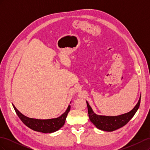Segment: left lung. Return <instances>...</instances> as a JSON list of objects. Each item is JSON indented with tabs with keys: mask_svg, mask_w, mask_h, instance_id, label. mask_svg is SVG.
I'll use <instances>...</instances> for the list:
<instances>
[{
	"mask_svg": "<svg viewBox=\"0 0 150 150\" xmlns=\"http://www.w3.org/2000/svg\"><path fill=\"white\" fill-rule=\"evenodd\" d=\"M141 101V96L137 105L132 110L126 114L121 115L117 116H99L93 111L89 105L88 103L86 101L88 106V115L90 121L96 126L97 128L106 131H113L119 129L121 127L126 125L132 118L138 109L139 107Z\"/></svg>",
	"mask_w": 150,
	"mask_h": 150,
	"instance_id": "obj_1",
	"label": "left lung"
}]
</instances>
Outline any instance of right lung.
<instances>
[{
	"label": "right lung",
	"mask_w": 150,
	"mask_h": 150,
	"mask_svg": "<svg viewBox=\"0 0 150 150\" xmlns=\"http://www.w3.org/2000/svg\"><path fill=\"white\" fill-rule=\"evenodd\" d=\"M12 106L14 108L16 114L25 126L35 131L44 133H51L55 132V131L62 128L65 123L66 117L71 109V106L69 105L65 112L63 113L61 116L57 117V118L38 120L30 118V117L24 116L17 110V108L13 104H12Z\"/></svg>",
	"instance_id": "1"
}]
</instances>
